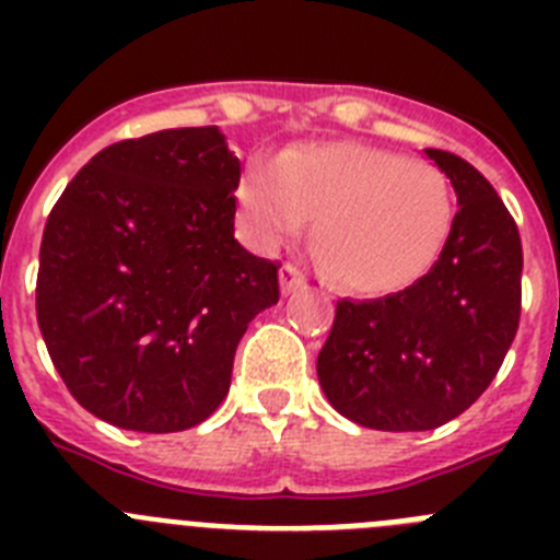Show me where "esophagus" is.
Listing matches in <instances>:
<instances>
[{"instance_id": "obj_1", "label": "esophagus", "mask_w": 560, "mask_h": 560, "mask_svg": "<svg viewBox=\"0 0 560 560\" xmlns=\"http://www.w3.org/2000/svg\"><path fill=\"white\" fill-rule=\"evenodd\" d=\"M303 283H305V277H303V271L296 269V266L285 264L283 269H280V289H283V294H291V291L303 289Z\"/></svg>"}]
</instances>
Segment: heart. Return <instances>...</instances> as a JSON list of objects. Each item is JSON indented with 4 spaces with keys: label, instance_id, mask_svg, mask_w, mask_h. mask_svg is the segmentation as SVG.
<instances>
[{
    "label": "heart",
    "instance_id": "1",
    "mask_svg": "<svg viewBox=\"0 0 560 560\" xmlns=\"http://www.w3.org/2000/svg\"><path fill=\"white\" fill-rule=\"evenodd\" d=\"M237 224L255 249L300 235L316 212L319 257L359 294H393L427 275L448 241L452 185L429 162L361 142H305L249 162Z\"/></svg>",
    "mask_w": 560,
    "mask_h": 560
}]
</instances>
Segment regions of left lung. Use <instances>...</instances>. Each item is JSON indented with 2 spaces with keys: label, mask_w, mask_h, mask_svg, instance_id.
Instances as JSON below:
<instances>
[{
  "label": "left lung",
  "mask_w": 560,
  "mask_h": 560,
  "mask_svg": "<svg viewBox=\"0 0 560 560\" xmlns=\"http://www.w3.org/2000/svg\"><path fill=\"white\" fill-rule=\"evenodd\" d=\"M457 215L438 264L409 289L339 300L316 375L330 407L378 432H429L488 389L522 314V237L491 182L448 151Z\"/></svg>",
  "instance_id": "8db88e82"
}]
</instances>
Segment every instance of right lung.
Segmentation results:
<instances>
[{"label": "right lung", "mask_w": 560, "mask_h": 560, "mask_svg": "<svg viewBox=\"0 0 560 560\" xmlns=\"http://www.w3.org/2000/svg\"><path fill=\"white\" fill-rule=\"evenodd\" d=\"M241 162L219 126L103 148L42 237L36 316L72 398L112 427L185 432L230 393L237 341L280 300L235 241Z\"/></svg>", "instance_id": "right-lung-1"}]
</instances>
